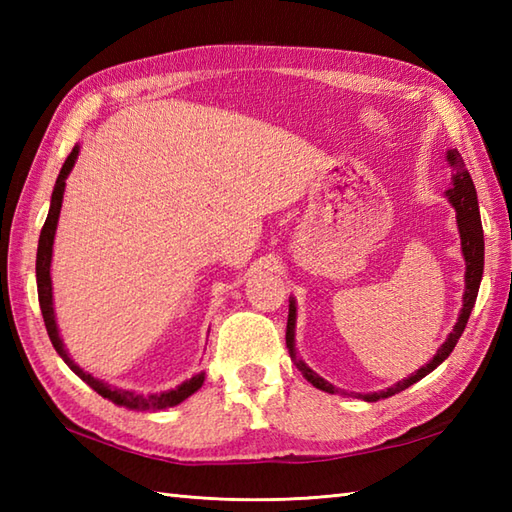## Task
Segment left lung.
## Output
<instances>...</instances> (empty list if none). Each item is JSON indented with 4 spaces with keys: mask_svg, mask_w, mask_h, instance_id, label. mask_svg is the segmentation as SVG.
I'll return each instance as SVG.
<instances>
[{
    "mask_svg": "<svg viewBox=\"0 0 512 512\" xmlns=\"http://www.w3.org/2000/svg\"><path fill=\"white\" fill-rule=\"evenodd\" d=\"M449 165L453 167V184L451 189L447 191L449 195V202L455 206V211H458V228H460V239H462V253L466 259V290H464V306L460 310V317L458 323H455L453 332L449 334V339L440 345L438 354L433 356V361H429L424 367H420L416 374H411L409 378L400 380L398 385L389 387L385 391H378V394H358L363 400L367 402H376L380 398H389L398 394V391L411 387L413 383H418L420 378L427 376L429 372H433L444 358H447L453 347L458 345L460 336L466 328V323H469L471 317V310L475 306V299H477V290H480V281H482V273H484V233H482V220H480V209H477V193L473 187V180L469 176V171L464 167V160L460 156L458 149H451L449 151ZM295 319H297V308H295V301H290V310H288V325H286V345L290 350V356L295 358ZM297 367L303 372L310 383L317 387L328 391V394H334V387L328 383V380H323L321 376H317L312 372L310 367H306V363H301L295 358Z\"/></svg>",
    "mask_w": 512,
    "mask_h": 512,
    "instance_id": "obj_1",
    "label": "left lung"
}]
</instances>
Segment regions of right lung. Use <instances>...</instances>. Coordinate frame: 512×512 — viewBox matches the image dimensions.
Instances as JSON below:
<instances>
[{
	"mask_svg": "<svg viewBox=\"0 0 512 512\" xmlns=\"http://www.w3.org/2000/svg\"><path fill=\"white\" fill-rule=\"evenodd\" d=\"M79 156V147H74L70 151V156L65 158L61 173L57 178V184H54L52 191V200H50V211L46 217V224L41 228L39 235V246H37V292H39V306H41V314H43V323H46V330L50 341L54 345V350L59 352V356L63 358L72 372L79 376L81 380H85L96 394H101L103 398L116 402L121 407H129V409H167L178 405L184 398H189L191 394H195L204 383V374L193 376L187 383H182L180 387L171 389V391H162V394H151V396H143V394H134V391L127 389H116L110 387L103 380H96L94 376L85 374L79 365H74L72 358L68 356L63 347V341L57 330V321H54V310H52V281H50V262H52V242H54V231H57V222H59V213H61V200H63V191H65V178L74 167V160Z\"/></svg>",
	"mask_w": 512,
	"mask_h": 512,
	"instance_id": "obj_1",
	"label": "right lung"
}]
</instances>
